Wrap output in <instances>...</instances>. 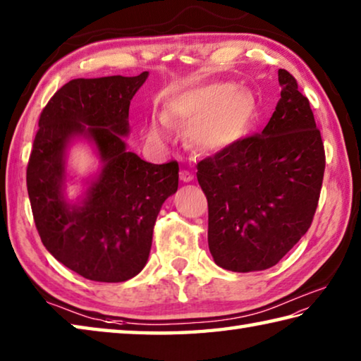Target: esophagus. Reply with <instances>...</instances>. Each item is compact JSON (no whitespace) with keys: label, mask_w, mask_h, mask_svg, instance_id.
Segmentation results:
<instances>
[{"label":"esophagus","mask_w":361,"mask_h":361,"mask_svg":"<svg viewBox=\"0 0 361 361\" xmlns=\"http://www.w3.org/2000/svg\"><path fill=\"white\" fill-rule=\"evenodd\" d=\"M180 180L185 181V183H189L194 180V173L189 172V170H180Z\"/></svg>","instance_id":"esophagus-1"}]
</instances>
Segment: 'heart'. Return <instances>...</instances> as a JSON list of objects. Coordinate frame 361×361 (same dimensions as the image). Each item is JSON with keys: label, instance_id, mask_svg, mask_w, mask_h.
Returning <instances> with one entry per match:
<instances>
[{"label": "heart", "instance_id": "heart-1", "mask_svg": "<svg viewBox=\"0 0 361 361\" xmlns=\"http://www.w3.org/2000/svg\"><path fill=\"white\" fill-rule=\"evenodd\" d=\"M255 97L246 88L216 82L183 91L173 97L167 118L188 128L186 139L200 153H219L238 143L255 118ZM152 135L162 139L164 129L153 124Z\"/></svg>", "mask_w": 361, "mask_h": 361}]
</instances>
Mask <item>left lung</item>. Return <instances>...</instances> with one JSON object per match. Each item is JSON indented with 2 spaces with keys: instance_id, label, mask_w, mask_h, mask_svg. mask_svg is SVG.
<instances>
[{
  "instance_id": "8db88e82",
  "label": "left lung",
  "mask_w": 361,
  "mask_h": 361,
  "mask_svg": "<svg viewBox=\"0 0 361 361\" xmlns=\"http://www.w3.org/2000/svg\"><path fill=\"white\" fill-rule=\"evenodd\" d=\"M281 99L260 134L197 164L208 200V247L216 265L249 273L284 257L310 228L325 152L307 97L286 69Z\"/></svg>"
}]
</instances>
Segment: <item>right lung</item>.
<instances>
[{
    "label": "right lung",
    "instance_id": "obj_1",
    "mask_svg": "<svg viewBox=\"0 0 361 361\" xmlns=\"http://www.w3.org/2000/svg\"><path fill=\"white\" fill-rule=\"evenodd\" d=\"M148 78H74L39 118L26 188L44 246L69 270L97 283L139 274L152 249L162 203L178 189V162L152 164L128 152L130 99ZM77 140L102 167L75 201L66 194L67 152Z\"/></svg>",
    "mask_w": 361,
    "mask_h": 361
}]
</instances>
